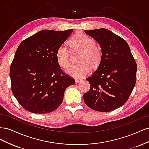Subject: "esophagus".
I'll return each mask as SVG.
<instances>
[{
    "label": "esophagus",
    "instance_id": "1",
    "mask_svg": "<svg viewBox=\"0 0 149 149\" xmlns=\"http://www.w3.org/2000/svg\"><path fill=\"white\" fill-rule=\"evenodd\" d=\"M81 81V80L79 79H75V83H79Z\"/></svg>",
    "mask_w": 149,
    "mask_h": 149
}]
</instances>
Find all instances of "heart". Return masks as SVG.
<instances>
[{
  "instance_id": "obj_1",
  "label": "heart",
  "mask_w": 149,
  "mask_h": 149,
  "mask_svg": "<svg viewBox=\"0 0 149 149\" xmlns=\"http://www.w3.org/2000/svg\"><path fill=\"white\" fill-rule=\"evenodd\" d=\"M69 44L74 52H82L79 65H73L66 70V73L72 77L81 78L89 74L91 66L97 68L102 60V51L97 47L94 39L83 33L76 34L69 41ZM58 64L63 68H66L70 65V52L65 45H61L56 52Z\"/></svg>"
}]
</instances>
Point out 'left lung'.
Wrapping results in <instances>:
<instances>
[{
  "label": "left lung",
  "instance_id": "left-lung-1",
  "mask_svg": "<svg viewBox=\"0 0 149 149\" xmlns=\"http://www.w3.org/2000/svg\"><path fill=\"white\" fill-rule=\"evenodd\" d=\"M100 44L102 60L86 79L91 88L83 95L89 107L101 112L118 109L127 102L136 83L137 66L127 43L106 29L85 30Z\"/></svg>",
  "mask_w": 149,
  "mask_h": 149
}]
</instances>
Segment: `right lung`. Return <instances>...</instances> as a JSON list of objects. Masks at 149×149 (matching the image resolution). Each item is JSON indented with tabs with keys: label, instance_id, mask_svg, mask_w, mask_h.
<instances>
[{
	"label": "right lung",
	"instance_id": "add662e5",
	"mask_svg": "<svg viewBox=\"0 0 149 149\" xmlns=\"http://www.w3.org/2000/svg\"><path fill=\"white\" fill-rule=\"evenodd\" d=\"M73 31L43 30L22 41L10 68L13 96L24 109L47 114L60 106L74 79L62 71L56 52Z\"/></svg>",
	"mask_w": 149,
	"mask_h": 149
}]
</instances>
